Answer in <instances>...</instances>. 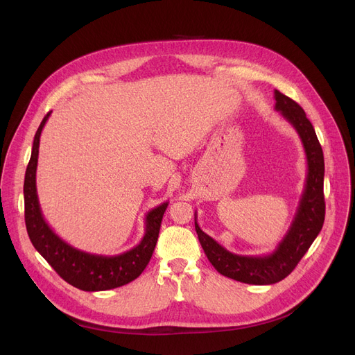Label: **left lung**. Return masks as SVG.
<instances>
[{"instance_id": "obj_1", "label": "left lung", "mask_w": 355, "mask_h": 355, "mask_svg": "<svg viewBox=\"0 0 355 355\" xmlns=\"http://www.w3.org/2000/svg\"><path fill=\"white\" fill-rule=\"evenodd\" d=\"M275 110L282 112L299 134L308 162L305 189H303L291 228L283 240L276 250L267 256L252 257L234 254L200 230L196 223L195 212V230L199 243L216 272L248 284H273L288 277L300 259L306 254V251L322 230L325 219V163L322 147L318 141L315 128L306 118L305 111L293 99L283 95L277 89L275 91Z\"/></svg>"}]
</instances>
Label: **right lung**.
Wrapping results in <instances>:
<instances>
[{
    "instance_id": "right-lung-1",
    "label": "right lung",
    "mask_w": 355,
    "mask_h": 355,
    "mask_svg": "<svg viewBox=\"0 0 355 355\" xmlns=\"http://www.w3.org/2000/svg\"><path fill=\"white\" fill-rule=\"evenodd\" d=\"M50 114L52 111L46 114L36 131L24 178V219L30 241L55 272L75 288L85 292L120 288L137 279L153 256L162 219L168 204L163 202L146 215V232L140 244L118 256L91 254L63 241L44 221L36 188L40 134Z\"/></svg>"
}]
</instances>
